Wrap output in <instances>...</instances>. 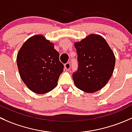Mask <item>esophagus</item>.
<instances>
[{"mask_svg":"<svg viewBox=\"0 0 132 132\" xmlns=\"http://www.w3.org/2000/svg\"><path fill=\"white\" fill-rule=\"evenodd\" d=\"M65 69H66V70H69V69H70V67H71V65H70V63H69V62H67V63H66L65 64Z\"/></svg>","mask_w":132,"mask_h":132,"instance_id":"esophagus-1","label":"esophagus"}]
</instances>
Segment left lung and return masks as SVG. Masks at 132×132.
I'll return each instance as SVG.
<instances>
[{
	"label": "left lung",
	"instance_id": "obj_1",
	"mask_svg": "<svg viewBox=\"0 0 132 132\" xmlns=\"http://www.w3.org/2000/svg\"><path fill=\"white\" fill-rule=\"evenodd\" d=\"M78 67L72 74L77 88L94 93L104 87L113 73L115 56L102 36L91 34L76 43Z\"/></svg>",
	"mask_w": 132,
	"mask_h": 132
}]
</instances>
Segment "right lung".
<instances>
[{"label":"right lung","instance_id":"obj_1","mask_svg":"<svg viewBox=\"0 0 132 132\" xmlns=\"http://www.w3.org/2000/svg\"><path fill=\"white\" fill-rule=\"evenodd\" d=\"M54 44L41 35L29 38L17 55L21 79L31 91L38 94L50 92L57 85L63 64Z\"/></svg>","mask_w":132,"mask_h":132}]
</instances>
